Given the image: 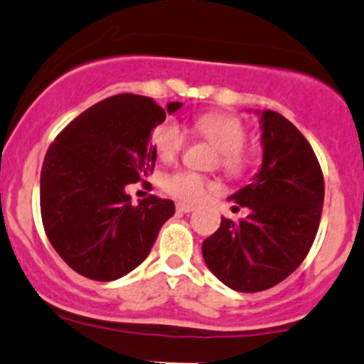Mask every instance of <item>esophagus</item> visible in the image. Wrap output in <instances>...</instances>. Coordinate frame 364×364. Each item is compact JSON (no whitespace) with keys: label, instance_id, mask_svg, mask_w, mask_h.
Returning <instances> with one entry per match:
<instances>
[{"label":"esophagus","instance_id":"34e87169","mask_svg":"<svg viewBox=\"0 0 364 364\" xmlns=\"http://www.w3.org/2000/svg\"><path fill=\"white\" fill-rule=\"evenodd\" d=\"M176 209H178L179 213H192L195 209V205L186 204V202H178V204H176Z\"/></svg>","mask_w":364,"mask_h":364}]
</instances>
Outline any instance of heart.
Returning <instances> with one entry per match:
<instances>
[{
	"label": "heart",
	"mask_w": 364,
	"mask_h": 364,
	"mask_svg": "<svg viewBox=\"0 0 364 364\" xmlns=\"http://www.w3.org/2000/svg\"><path fill=\"white\" fill-rule=\"evenodd\" d=\"M193 131L202 139L211 143L218 150V166L228 176H240L251 164L250 153L244 151L246 127L237 117L223 113H208L195 118ZM186 136L181 125L174 120H166L156 125L151 134V143L156 155L164 162L174 159L185 146ZM162 188L172 197L186 202H197L208 192L209 181L197 172L179 169L162 178Z\"/></svg>",
	"instance_id": "1"
}]
</instances>
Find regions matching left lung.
I'll list each match as a JSON object with an SVG mask.
<instances>
[{"label": "left lung", "instance_id": "obj_1", "mask_svg": "<svg viewBox=\"0 0 364 364\" xmlns=\"http://www.w3.org/2000/svg\"><path fill=\"white\" fill-rule=\"evenodd\" d=\"M262 129V167L250 185L228 197L250 209L202 242L208 269L228 288L256 293L284 281L300 267L319 228L324 179L304 134L282 114L255 112Z\"/></svg>", "mask_w": 364, "mask_h": 364}]
</instances>
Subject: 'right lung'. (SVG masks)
<instances>
[{
	"mask_svg": "<svg viewBox=\"0 0 364 364\" xmlns=\"http://www.w3.org/2000/svg\"><path fill=\"white\" fill-rule=\"evenodd\" d=\"M181 106L164 109L144 95H113L78 114L50 144L40 178L41 220L75 272L114 281L150 255L174 202L150 195L134 205L125 186L153 171V129Z\"/></svg>",
	"mask_w": 364,
	"mask_h": 364,
	"instance_id": "add662e5",
	"label": "right lung"
}]
</instances>
